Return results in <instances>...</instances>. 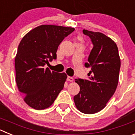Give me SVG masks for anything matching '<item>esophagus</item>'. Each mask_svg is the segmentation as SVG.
<instances>
[{
    "label": "esophagus",
    "mask_w": 135,
    "mask_h": 135,
    "mask_svg": "<svg viewBox=\"0 0 135 135\" xmlns=\"http://www.w3.org/2000/svg\"><path fill=\"white\" fill-rule=\"evenodd\" d=\"M67 80L69 81V82H73L74 81V78L71 76H68V78H67Z\"/></svg>",
    "instance_id": "esophagus-1"
}]
</instances>
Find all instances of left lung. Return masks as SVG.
Masks as SVG:
<instances>
[{
	"mask_svg": "<svg viewBox=\"0 0 135 135\" xmlns=\"http://www.w3.org/2000/svg\"><path fill=\"white\" fill-rule=\"evenodd\" d=\"M89 36L93 47L84 66L90 68L89 79L78 78L80 92L74 97L80 112L93 114L100 112L113 96L118 86L120 59L116 44L100 32L83 30Z\"/></svg>",
	"mask_w": 135,
	"mask_h": 135,
	"instance_id": "8db88e82",
	"label": "left lung"
}]
</instances>
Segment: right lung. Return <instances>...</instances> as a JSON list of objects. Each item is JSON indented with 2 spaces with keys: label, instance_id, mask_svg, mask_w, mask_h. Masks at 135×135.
Returning a JSON list of instances; mask_svg holds the SVG:
<instances>
[{
  "label": "right lung",
  "instance_id": "right-lung-1",
  "mask_svg": "<svg viewBox=\"0 0 135 135\" xmlns=\"http://www.w3.org/2000/svg\"><path fill=\"white\" fill-rule=\"evenodd\" d=\"M73 27L42 25L20 42L15 59L16 83L31 108L44 109L53 104L67 78L65 73L51 71L45 65L57 59L58 46Z\"/></svg>",
  "mask_w": 135,
  "mask_h": 135
}]
</instances>
